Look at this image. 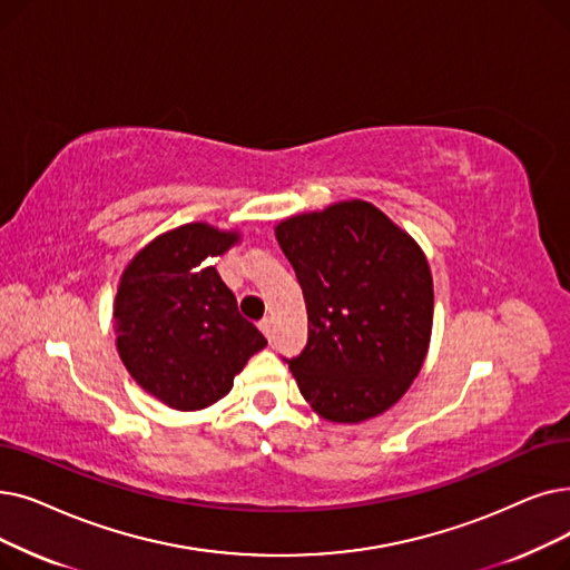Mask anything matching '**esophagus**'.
<instances>
[{
    "label": "esophagus",
    "mask_w": 570,
    "mask_h": 570,
    "mask_svg": "<svg viewBox=\"0 0 570 570\" xmlns=\"http://www.w3.org/2000/svg\"><path fill=\"white\" fill-rule=\"evenodd\" d=\"M258 328L265 333V337L269 340L272 335H275V318H272V316H265L263 321H261V324H258Z\"/></svg>",
    "instance_id": "esophagus-1"
}]
</instances>
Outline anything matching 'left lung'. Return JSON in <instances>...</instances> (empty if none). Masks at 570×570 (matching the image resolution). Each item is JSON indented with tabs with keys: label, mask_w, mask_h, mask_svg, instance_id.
Returning <instances> with one entry per match:
<instances>
[{
	"label": "left lung",
	"mask_w": 570,
	"mask_h": 570,
	"mask_svg": "<svg viewBox=\"0 0 570 570\" xmlns=\"http://www.w3.org/2000/svg\"><path fill=\"white\" fill-rule=\"evenodd\" d=\"M277 242L307 307L305 350L286 358L324 419L358 424L389 410L422 370L433 279L416 242L370 203L291 216Z\"/></svg>",
	"instance_id": "left-lung-1"
}]
</instances>
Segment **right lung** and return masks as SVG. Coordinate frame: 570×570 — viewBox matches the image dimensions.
Returning a JSON list of instances; mask_svg holds the SVG:
<instances>
[{
  "instance_id": "obj_1",
  "label": "right lung",
  "mask_w": 570,
  "mask_h": 570,
  "mask_svg": "<svg viewBox=\"0 0 570 570\" xmlns=\"http://www.w3.org/2000/svg\"><path fill=\"white\" fill-rule=\"evenodd\" d=\"M237 239L188 224L144 246L120 277L118 354L141 389L175 410L224 399L244 363L267 344L214 265Z\"/></svg>"
}]
</instances>
